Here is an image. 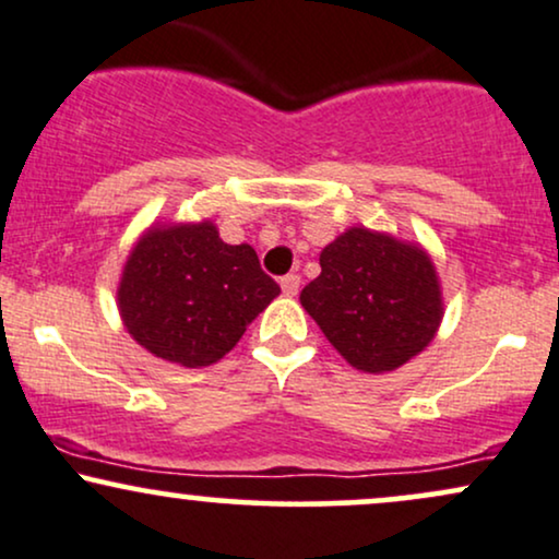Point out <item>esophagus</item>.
Masks as SVG:
<instances>
[{
    "instance_id": "obj_1",
    "label": "esophagus",
    "mask_w": 559,
    "mask_h": 559,
    "mask_svg": "<svg viewBox=\"0 0 559 559\" xmlns=\"http://www.w3.org/2000/svg\"><path fill=\"white\" fill-rule=\"evenodd\" d=\"M299 284H301V278L297 273L284 275V278H281V292H284V297H297Z\"/></svg>"
}]
</instances>
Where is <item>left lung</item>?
Returning <instances> with one entry per match:
<instances>
[{"mask_svg": "<svg viewBox=\"0 0 559 559\" xmlns=\"http://www.w3.org/2000/svg\"><path fill=\"white\" fill-rule=\"evenodd\" d=\"M320 267L299 301L352 367L393 372L435 338L442 292L419 245L354 226L320 252Z\"/></svg>", "mask_w": 559, "mask_h": 559, "instance_id": "left-lung-1", "label": "left lung"}]
</instances>
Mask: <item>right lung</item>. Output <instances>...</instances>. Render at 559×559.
I'll list each match as a JSON object with an SVG mask.
<instances>
[{
	"label": "right lung",
	"instance_id": "right-lung-1",
	"mask_svg": "<svg viewBox=\"0 0 559 559\" xmlns=\"http://www.w3.org/2000/svg\"><path fill=\"white\" fill-rule=\"evenodd\" d=\"M281 288L250 245L211 221L158 224L134 241L117 288L127 333L158 359L207 367L231 352Z\"/></svg>",
	"mask_w": 559,
	"mask_h": 559
}]
</instances>
